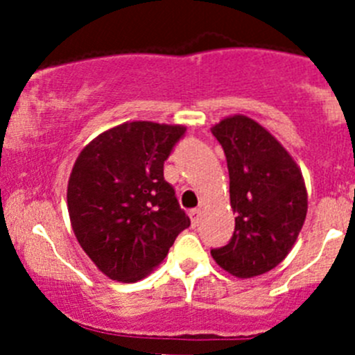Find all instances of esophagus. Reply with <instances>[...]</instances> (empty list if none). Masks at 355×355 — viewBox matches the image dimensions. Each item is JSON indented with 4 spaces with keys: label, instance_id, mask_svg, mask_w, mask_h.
Masks as SVG:
<instances>
[{
    "label": "esophagus",
    "instance_id": "esophagus-1",
    "mask_svg": "<svg viewBox=\"0 0 355 355\" xmlns=\"http://www.w3.org/2000/svg\"><path fill=\"white\" fill-rule=\"evenodd\" d=\"M191 221H192V227H198L199 220H200V209H192L191 213Z\"/></svg>",
    "mask_w": 355,
    "mask_h": 355
}]
</instances>
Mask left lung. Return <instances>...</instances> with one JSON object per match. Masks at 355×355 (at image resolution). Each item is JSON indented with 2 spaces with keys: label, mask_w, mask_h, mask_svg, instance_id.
Masks as SVG:
<instances>
[{
  "label": "left lung",
  "mask_w": 355,
  "mask_h": 355,
  "mask_svg": "<svg viewBox=\"0 0 355 355\" xmlns=\"http://www.w3.org/2000/svg\"><path fill=\"white\" fill-rule=\"evenodd\" d=\"M227 156L235 232L211 249L213 259L237 278L273 270L295 244L307 213V192L287 149L244 114L223 118L211 128Z\"/></svg>",
  "instance_id": "8db88e82"
}]
</instances>
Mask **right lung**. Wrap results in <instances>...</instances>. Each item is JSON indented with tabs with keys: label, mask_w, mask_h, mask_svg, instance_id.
I'll return each mask as SVG.
<instances>
[{
	"label": "right lung",
	"mask_w": 355,
	"mask_h": 355,
	"mask_svg": "<svg viewBox=\"0 0 355 355\" xmlns=\"http://www.w3.org/2000/svg\"><path fill=\"white\" fill-rule=\"evenodd\" d=\"M184 134V125L127 121L89 142L71 168V228L111 280L148 277L191 225L163 177L164 161Z\"/></svg>",
	"instance_id": "obj_1"
}]
</instances>
